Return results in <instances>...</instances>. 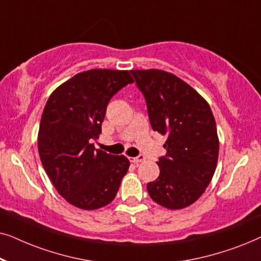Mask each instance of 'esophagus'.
<instances>
[{
    "mask_svg": "<svg viewBox=\"0 0 261 261\" xmlns=\"http://www.w3.org/2000/svg\"><path fill=\"white\" fill-rule=\"evenodd\" d=\"M129 160H130L132 163H134V164H139V163L144 162V160H145V156H144V155H138V156H133V158H129Z\"/></svg>",
    "mask_w": 261,
    "mask_h": 261,
    "instance_id": "esophagus-1",
    "label": "esophagus"
}]
</instances>
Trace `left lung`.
<instances>
[{"label":"left lung","instance_id":"1","mask_svg":"<svg viewBox=\"0 0 261 261\" xmlns=\"http://www.w3.org/2000/svg\"><path fill=\"white\" fill-rule=\"evenodd\" d=\"M144 95L153 130L166 135V154L158 158L160 173L147 184L153 201L181 209L201 197L215 172L219 138L205 99L172 73L132 70Z\"/></svg>","mask_w":261,"mask_h":261}]
</instances>
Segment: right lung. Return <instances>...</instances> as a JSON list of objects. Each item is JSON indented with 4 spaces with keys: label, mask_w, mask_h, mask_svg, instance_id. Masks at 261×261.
<instances>
[{
    "label": "right lung",
    "mask_w": 261,
    "mask_h": 261,
    "mask_svg": "<svg viewBox=\"0 0 261 261\" xmlns=\"http://www.w3.org/2000/svg\"><path fill=\"white\" fill-rule=\"evenodd\" d=\"M134 82L128 71L89 70L49 96L39 127L42 166L59 195L81 209L102 208L115 198L129 160L95 148L107 106Z\"/></svg>",
    "instance_id": "1"
}]
</instances>
